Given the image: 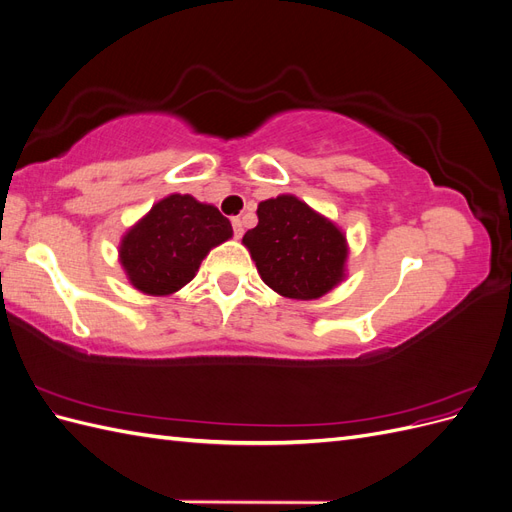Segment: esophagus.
Instances as JSON below:
<instances>
[{
    "label": "esophagus",
    "instance_id": "esophagus-1",
    "mask_svg": "<svg viewBox=\"0 0 512 512\" xmlns=\"http://www.w3.org/2000/svg\"><path fill=\"white\" fill-rule=\"evenodd\" d=\"M232 232H235V237L241 239L243 237V224H241V218H232Z\"/></svg>",
    "mask_w": 512,
    "mask_h": 512
}]
</instances>
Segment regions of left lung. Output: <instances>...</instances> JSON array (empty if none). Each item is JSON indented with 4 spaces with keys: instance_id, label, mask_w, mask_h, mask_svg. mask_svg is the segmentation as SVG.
Here are the masks:
<instances>
[{
    "instance_id": "left-lung-1",
    "label": "left lung",
    "mask_w": 512,
    "mask_h": 512,
    "mask_svg": "<svg viewBox=\"0 0 512 512\" xmlns=\"http://www.w3.org/2000/svg\"><path fill=\"white\" fill-rule=\"evenodd\" d=\"M258 226L243 243L269 288L288 299H318L342 282L346 237L297 196L282 194L258 205Z\"/></svg>"
}]
</instances>
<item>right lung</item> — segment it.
Masks as SVG:
<instances>
[{"instance_id":"obj_1","label":"right lung","mask_w":512,"mask_h":512,"mask_svg":"<svg viewBox=\"0 0 512 512\" xmlns=\"http://www.w3.org/2000/svg\"><path fill=\"white\" fill-rule=\"evenodd\" d=\"M230 237V222L213 205L170 194L128 230L119 260L134 288L162 297L192 282L211 247Z\"/></svg>"}]
</instances>
